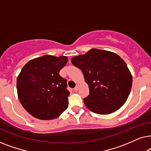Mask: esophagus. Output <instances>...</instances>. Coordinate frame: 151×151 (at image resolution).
<instances>
[{
  "mask_svg": "<svg viewBox=\"0 0 151 151\" xmlns=\"http://www.w3.org/2000/svg\"><path fill=\"white\" fill-rule=\"evenodd\" d=\"M78 88H79V84H76V87L74 88V91H78Z\"/></svg>",
  "mask_w": 151,
  "mask_h": 151,
  "instance_id": "34e87169",
  "label": "esophagus"
}]
</instances>
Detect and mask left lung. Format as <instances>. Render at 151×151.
Returning a JSON list of instances; mask_svg holds the SVG:
<instances>
[{"instance_id": "left-lung-1", "label": "left lung", "mask_w": 151, "mask_h": 151, "mask_svg": "<svg viewBox=\"0 0 151 151\" xmlns=\"http://www.w3.org/2000/svg\"><path fill=\"white\" fill-rule=\"evenodd\" d=\"M82 70L89 88L86 106L97 114L107 115L123 106L131 92L133 78L127 64L111 51L92 49L71 58Z\"/></svg>"}]
</instances>
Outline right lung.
Returning <instances> with one entry per match:
<instances>
[{"instance_id":"add662e5","label":"right lung","mask_w":151,"mask_h":151,"mask_svg":"<svg viewBox=\"0 0 151 151\" xmlns=\"http://www.w3.org/2000/svg\"><path fill=\"white\" fill-rule=\"evenodd\" d=\"M66 56L45 55L29 61L17 78L18 96L27 112L40 119L57 118L67 109L70 92L59 72Z\"/></svg>"}]
</instances>
